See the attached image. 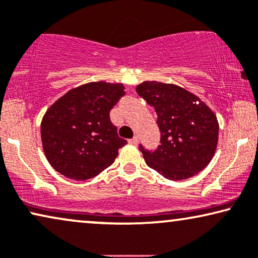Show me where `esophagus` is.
<instances>
[{
    "label": "esophagus",
    "mask_w": 258,
    "mask_h": 258,
    "mask_svg": "<svg viewBox=\"0 0 258 258\" xmlns=\"http://www.w3.org/2000/svg\"><path fill=\"white\" fill-rule=\"evenodd\" d=\"M128 143H130L131 145H134V146H137L139 141H138V138H137V137H134V138H132V139L128 140Z\"/></svg>",
    "instance_id": "1"
}]
</instances>
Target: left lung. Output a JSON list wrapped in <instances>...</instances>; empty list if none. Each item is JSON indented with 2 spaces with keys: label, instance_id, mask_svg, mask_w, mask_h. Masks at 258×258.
Listing matches in <instances>:
<instances>
[{
  "label": "left lung",
  "instance_id": "1",
  "mask_svg": "<svg viewBox=\"0 0 258 258\" xmlns=\"http://www.w3.org/2000/svg\"><path fill=\"white\" fill-rule=\"evenodd\" d=\"M136 90L154 106L161 134L155 152L140 146L147 166L173 181L189 179L205 169L219 141V121L212 108L175 84L146 81Z\"/></svg>",
  "mask_w": 258,
  "mask_h": 258
}]
</instances>
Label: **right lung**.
Masks as SVG:
<instances>
[{
  "label": "right lung",
  "mask_w": 258,
  "mask_h": 258,
  "mask_svg": "<svg viewBox=\"0 0 258 258\" xmlns=\"http://www.w3.org/2000/svg\"><path fill=\"white\" fill-rule=\"evenodd\" d=\"M121 83L91 82L71 89L43 115L42 146L52 168L84 181L113 164L127 141L118 137L111 108L125 93Z\"/></svg>",
  "instance_id": "add662e5"
}]
</instances>
